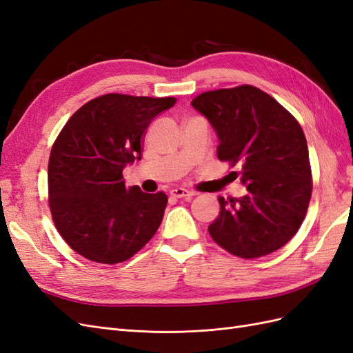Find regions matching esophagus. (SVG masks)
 Wrapping results in <instances>:
<instances>
[{
	"label": "esophagus",
	"instance_id": "esophagus-1",
	"mask_svg": "<svg viewBox=\"0 0 353 353\" xmlns=\"http://www.w3.org/2000/svg\"><path fill=\"white\" fill-rule=\"evenodd\" d=\"M170 196L175 199H191L194 196V193H191V191L185 188H172L170 190Z\"/></svg>",
	"mask_w": 353,
	"mask_h": 353
}]
</instances>
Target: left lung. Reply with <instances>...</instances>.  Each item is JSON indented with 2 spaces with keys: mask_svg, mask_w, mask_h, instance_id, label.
<instances>
[{
  "mask_svg": "<svg viewBox=\"0 0 353 353\" xmlns=\"http://www.w3.org/2000/svg\"><path fill=\"white\" fill-rule=\"evenodd\" d=\"M191 105L216 132L219 160L239 165L248 193L227 201L209 225L227 252L252 259L290 240L305 219L312 193L306 138L301 125L271 95L252 85L203 92Z\"/></svg>",
  "mask_w": 353,
  "mask_h": 353,
  "instance_id": "left-lung-1",
  "label": "left lung"
}]
</instances>
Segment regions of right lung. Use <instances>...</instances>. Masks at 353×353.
<instances>
[{"label":"right lung","mask_w":353,"mask_h":353,"mask_svg":"<svg viewBox=\"0 0 353 353\" xmlns=\"http://www.w3.org/2000/svg\"><path fill=\"white\" fill-rule=\"evenodd\" d=\"M176 99L105 94L63 128L48 162L50 209L70 248L99 263L130 259L157 231L168 197L126 190L122 170L141 159V137Z\"/></svg>","instance_id":"1"}]
</instances>
